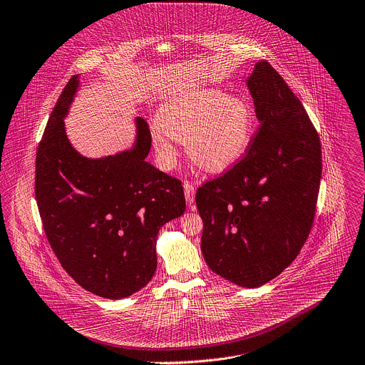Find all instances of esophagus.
Returning <instances> with one entry per match:
<instances>
[{
    "label": "esophagus",
    "instance_id": "esophagus-1",
    "mask_svg": "<svg viewBox=\"0 0 365 365\" xmlns=\"http://www.w3.org/2000/svg\"><path fill=\"white\" fill-rule=\"evenodd\" d=\"M183 190H185L186 202H187L189 205H192L193 201H195V187H193V185L189 183V182H185V183H183Z\"/></svg>",
    "mask_w": 365,
    "mask_h": 365
}]
</instances>
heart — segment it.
<instances>
[{
    "mask_svg": "<svg viewBox=\"0 0 365 365\" xmlns=\"http://www.w3.org/2000/svg\"><path fill=\"white\" fill-rule=\"evenodd\" d=\"M255 112L246 98L217 88L186 90L161 106L151 140L163 169L179 158L178 141L189 157L210 172H224L239 163L255 137Z\"/></svg>",
    "mask_w": 365,
    "mask_h": 365,
    "instance_id": "heart-1",
    "label": "heart"
}]
</instances>
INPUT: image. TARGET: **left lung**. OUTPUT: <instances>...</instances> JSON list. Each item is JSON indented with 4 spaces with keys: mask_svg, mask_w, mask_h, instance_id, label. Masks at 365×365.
I'll list each match as a JSON object with an SVG mask.
<instances>
[{
    "mask_svg": "<svg viewBox=\"0 0 365 365\" xmlns=\"http://www.w3.org/2000/svg\"><path fill=\"white\" fill-rule=\"evenodd\" d=\"M260 128L247 155L196 192L211 271L245 288L278 277L312 230L322 178L319 135L267 61L246 78Z\"/></svg>",
    "mask_w": 365,
    "mask_h": 365,
    "instance_id": "obj_1",
    "label": "left lung"
}]
</instances>
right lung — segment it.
I'll use <instances>...</instances> for the list:
<instances>
[{
  "label": "right lung",
  "mask_w": 365,
  "mask_h": 365,
  "mask_svg": "<svg viewBox=\"0 0 365 365\" xmlns=\"http://www.w3.org/2000/svg\"><path fill=\"white\" fill-rule=\"evenodd\" d=\"M78 88L74 76L38 147L36 202L62 268L84 289L119 300L154 277L158 231L183 215L185 193L178 179L145 160L151 134L143 118L134 119L129 148L97 158L78 153L65 130Z\"/></svg>",
  "instance_id": "1"
}]
</instances>
